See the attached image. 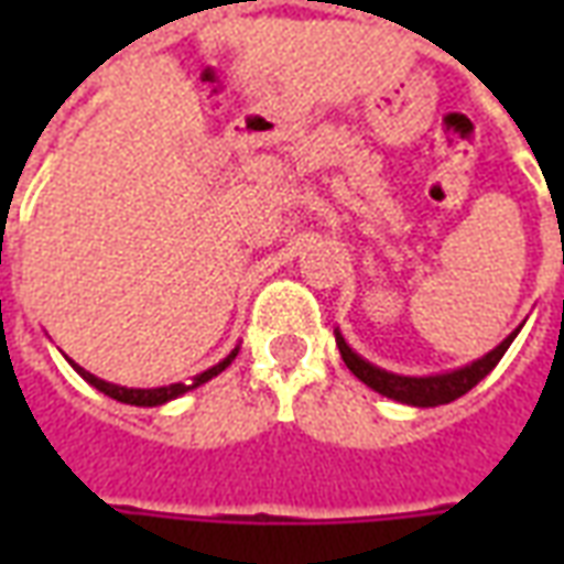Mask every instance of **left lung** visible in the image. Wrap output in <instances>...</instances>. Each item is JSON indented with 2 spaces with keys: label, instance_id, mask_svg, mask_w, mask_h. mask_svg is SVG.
Instances as JSON below:
<instances>
[{
  "label": "left lung",
  "instance_id": "8db88e82",
  "mask_svg": "<svg viewBox=\"0 0 564 564\" xmlns=\"http://www.w3.org/2000/svg\"><path fill=\"white\" fill-rule=\"evenodd\" d=\"M522 329V326H520ZM520 329H513L505 338V341L498 344L496 350H489L480 359H474L471 366H462L453 368V371H441V375H425V378H411V375H392L387 368L371 366L368 359L356 354L350 344L344 341V335L335 329V344H338V350H341L344 366L354 371L356 378L362 380L366 387H371L380 395H387V399H395V402L411 404V408H437V404H447L456 402L459 395H465L468 390H474L480 380L498 366V359L508 354V347L513 344V338L520 335Z\"/></svg>",
  "mask_w": 564,
  "mask_h": 564
}]
</instances>
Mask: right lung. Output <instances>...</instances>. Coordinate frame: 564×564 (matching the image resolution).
Returning <instances> with one entry per match:
<instances>
[{
    "label": "right lung",
    "instance_id": "obj_1",
    "mask_svg": "<svg viewBox=\"0 0 564 564\" xmlns=\"http://www.w3.org/2000/svg\"><path fill=\"white\" fill-rule=\"evenodd\" d=\"M238 356V347H235L232 354L226 356V359H220L217 366H210L208 371H202V375H196V378L189 380V383H169V387H153V390H132V387H120V383H108V380L96 378V375H90L87 368H80L78 362H72V368L78 371L80 378L87 380L90 387H96L99 392H105L108 399H117V402L123 404H135V408H160V404L172 402V399H181L184 392L196 390V387H202V383H208L210 378H217L220 371H226V368L232 366V359Z\"/></svg>",
    "mask_w": 564,
    "mask_h": 564
}]
</instances>
